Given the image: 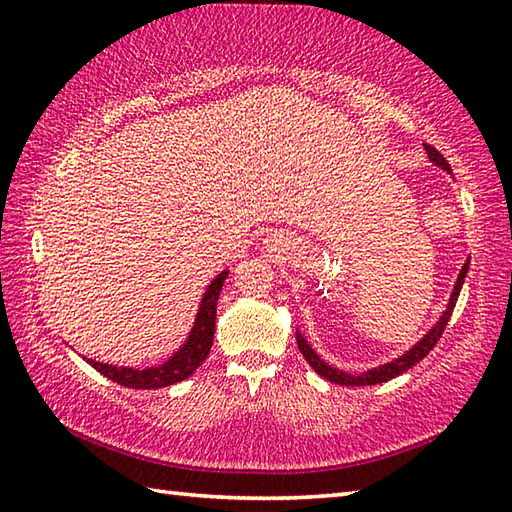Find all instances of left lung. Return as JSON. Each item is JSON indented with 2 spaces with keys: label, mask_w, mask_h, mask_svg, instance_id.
<instances>
[{
  "label": "left lung",
  "mask_w": 512,
  "mask_h": 512,
  "mask_svg": "<svg viewBox=\"0 0 512 512\" xmlns=\"http://www.w3.org/2000/svg\"><path fill=\"white\" fill-rule=\"evenodd\" d=\"M424 149H427L429 158H431L433 162H436L438 167H443V169L449 171V164H447V160L443 158V153L433 149L431 144H424ZM467 266H470V259H467L465 266L461 268V275H458L456 287H454V293H452V300H449V307H447V311L443 314V318H440L438 325L433 327L431 332H429L427 336H424V339H422L418 345H415L413 350L406 352L404 357L395 359V361H391V363H384V366H379V368H375V370H366V372H363V375H348V372L336 370V368H332V366H327V363H325L323 359H318V354L309 348V343L305 341V336L296 334V341H298V348H300V352H302V357L307 359L309 366L314 368L320 377L327 379V381H332V384H341V386H372V384H384V381L393 379V377H397V375H402V372L413 368L415 363H420L424 357H427V354L433 350V345H436V343L440 341V336H443L445 327H447V323H449V316H452V311H454V307H456L458 293H461L463 280H465V275H467Z\"/></svg>",
  "instance_id": "obj_1"
}]
</instances>
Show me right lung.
<instances>
[{
	"instance_id": "obj_1",
	"label": "right lung",
	"mask_w": 512,
	"mask_h": 512,
	"mask_svg": "<svg viewBox=\"0 0 512 512\" xmlns=\"http://www.w3.org/2000/svg\"><path fill=\"white\" fill-rule=\"evenodd\" d=\"M225 277H228V271H223L216 280H212L210 287H207L201 309H198L192 334H189V339L183 348L173 354L167 363H162L158 368H146V370L117 368V366H108V363L92 361V359H88V363L94 370H99L103 377L117 381V384L126 388H144V391H151V388H164V386L176 384V381L187 379L207 359V354H210L212 341H214L216 302H219V293Z\"/></svg>"
}]
</instances>
